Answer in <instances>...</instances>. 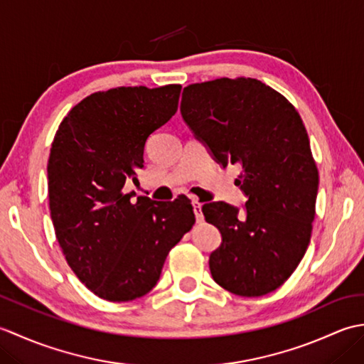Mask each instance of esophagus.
I'll list each match as a JSON object with an SVG mask.
<instances>
[{
    "mask_svg": "<svg viewBox=\"0 0 364 364\" xmlns=\"http://www.w3.org/2000/svg\"><path fill=\"white\" fill-rule=\"evenodd\" d=\"M192 208H194V214H196V220L197 222H203V213H202V203L194 200L192 202Z\"/></svg>",
    "mask_w": 364,
    "mask_h": 364,
    "instance_id": "1",
    "label": "esophagus"
}]
</instances>
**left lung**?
Wrapping results in <instances>:
<instances>
[{"label":"left lung","instance_id":"1","mask_svg":"<svg viewBox=\"0 0 364 364\" xmlns=\"http://www.w3.org/2000/svg\"><path fill=\"white\" fill-rule=\"evenodd\" d=\"M181 117L222 167L239 164L235 181L247 202L203 205L218 227L210 255L214 282L244 297L275 291L296 270L311 237L319 175L299 112L252 78H220L184 87Z\"/></svg>","mask_w":364,"mask_h":364}]
</instances>
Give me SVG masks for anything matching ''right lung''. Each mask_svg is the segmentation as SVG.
I'll list each match as a JSON object with an SVG mask.
<instances>
[{
  "instance_id": "obj_1",
  "label": "right lung",
  "mask_w": 364,
  "mask_h": 364,
  "mask_svg": "<svg viewBox=\"0 0 364 364\" xmlns=\"http://www.w3.org/2000/svg\"><path fill=\"white\" fill-rule=\"evenodd\" d=\"M181 86L97 92L60 122L48 159L51 220L76 277L109 301L145 296L196 222L191 200L123 194L137 183L149 136L178 109Z\"/></svg>"
}]
</instances>
